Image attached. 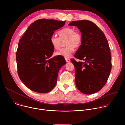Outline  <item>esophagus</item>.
Returning a JSON list of instances; mask_svg holds the SVG:
<instances>
[{
	"mask_svg": "<svg viewBox=\"0 0 125 125\" xmlns=\"http://www.w3.org/2000/svg\"><path fill=\"white\" fill-rule=\"evenodd\" d=\"M65 60L67 62H68L70 61V59H69V58H65Z\"/></svg>",
	"mask_w": 125,
	"mask_h": 125,
	"instance_id": "1",
	"label": "esophagus"
}]
</instances>
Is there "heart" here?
I'll list each match as a JSON object with an SVG mask.
<instances>
[{"label": "heart", "mask_w": 125, "mask_h": 125, "mask_svg": "<svg viewBox=\"0 0 125 125\" xmlns=\"http://www.w3.org/2000/svg\"><path fill=\"white\" fill-rule=\"evenodd\" d=\"M58 33L59 38L54 34L50 37V42L52 46L55 49H58L61 45L62 41L66 40V46L56 52L55 55L66 58L69 57L74 51L75 47H78L81 45L82 40V34L79 31H75L74 28L71 27L65 28L60 30Z\"/></svg>", "instance_id": "obj_1"}]
</instances>
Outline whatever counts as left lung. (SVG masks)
<instances>
[{
  "label": "left lung",
  "instance_id": "left-lung-1",
  "mask_svg": "<svg viewBox=\"0 0 125 125\" xmlns=\"http://www.w3.org/2000/svg\"><path fill=\"white\" fill-rule=\"evenodd\" d=\"M69 25L76 26L82 37L81 45L75 54V57L82 61L71 59L75 68L76 86L84 94L96 93L106 84L111 70L108 41L103 31L92 21H74Z\"/></svg>",
  "mask_w": 125,
  "mask_h": 125
}]
</instances>
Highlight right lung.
Segmentation results:
<instances>
[{
  "label": "right lung",
  "mask_w": 125,
  "mask_h": 125,
  "mask_svg": "<svg viewBox=\"0 0 125 125\" xmlns=\"http://www.w3.org/2000/svg\"><path fill=\"white\" fill-rule=\"evenodd\" d=\"M65 21L41 19L31 23L19 41L16 52L18 73L30 90L47 93L56 84L58 72L66 63L63 56L51 57L50 39Z\"/></svg>",
  "instance_id": "add662e5"
}]
</instances>
